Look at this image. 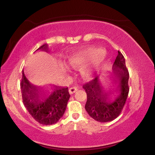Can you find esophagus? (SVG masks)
I'll return each instance as SVG.
<instances>
[{
	"label": "esophagus",
	"mask_w": 155,
	"mask_h": 155,
	"mask_svg": "<svg viewBox=\"0 0 155 155\" xmlns=\"http://www.w3.org/2000/svg\"><path fill=\"white\" fill-rule=\"evenodd\" d=\"M78 89V88L77 87H72L69 89V93H70V94H73L76 91H77Z\"/></svg>",
	"instance_id": "obj_1"
}]
</instances>
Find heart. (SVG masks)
Listing matches in <instances>:
<instances>
[{
    "label": "heart",
    "mask_w": 155,
    "mask_h": 155,
    "mask_svg": "<svg viewBox=\"0 0 155 155\" xmlns=\"http://www.w3.org/2000/svg\"><path fill=\"white\" fill-rule=\"evenodd\" d=\"M105 51L101 48L90 47L73 53L70 56L67 62L72 67H81L82 74L89 77L93 73L94 66L100 63L105 58ZM89 61L91 63L87 64ZM86 63L87 65L85 64Z\"/></svg>",
    "instance_id": "1"
}]
</instances>
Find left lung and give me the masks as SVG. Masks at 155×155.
<instances>
[{"instance_id":"obj_1","label":"left lung","mask_w":155,"mask_h":155,"mask_svg":"<svg viewBox=\"0 0 155 155\" xmlns=\"http://www.w3.org/2000/svg\"><path fill=\"white\" fill-rule=\"evenodd\" d=\"M115 82H118L117 91L119 95L114 101L110 99V94L103 89L99 76L83 86L87 93L85 110L88 114L99 122H107L119 116L129 93V72L126 66L125 58L120 51L113 65Z\"/></svg>"}]
</instances>
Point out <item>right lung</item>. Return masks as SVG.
Segmentation results:
<instances>
[{
  "mask_svg": "<svg viewBox=\"0 0 155 155\" xmlns=\"http://www.w3.org/2000/svg\"><path fill=\"white\" fill-rule=\"evenodd\" d=\"M48 49V45L44 44L37 50L47 51ZM20 86L23 104L38 122L42 125H52L63 116L71 96L68 87L54 86L51 95L44 99V95L39 88L33 85L27 79L23 70Z\"/></svg>",
  "mask_w": 155,
  "mask_h": 155,
  "instance_id": "1",
  "label": "right lung"
}]
</instances>
